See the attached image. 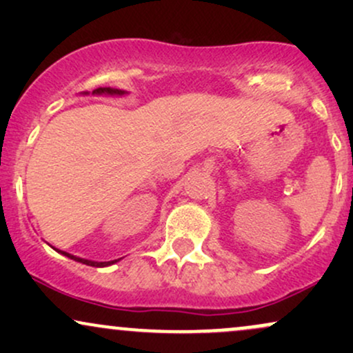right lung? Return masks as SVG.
<instances>
[{
	"label": "right lung",
	"instance_id": "1",
	"mask_svg": "<svg viewBox=\"0 0 353 353\" xmlns=\"http://www.w3.org/2000/svg\"><path fill=\"white\" fill-rule=\"evenodd\" d=\"M84 94H88V92H84ZM92 94H111V96L117 94V96H123V94H125V92H124V91H121V89H112V88H98V89H94V91H92ZM58 252H59V254H63V255H66V257L72 259V261L81 262V264H86V265H91V267H106V265H111V264H114V262L119 261V259H117V261H109V262H94V261H88V259L76 257V255H71V254H68V252H63V250H58Z\"/></svg>",
	"mask_w": 353,
	"mask_h": 353
}]
</instances>
